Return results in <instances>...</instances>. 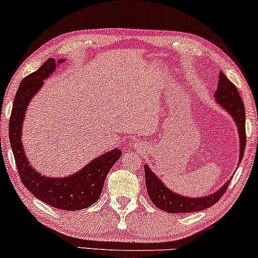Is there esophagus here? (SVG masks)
Returning <instances> with one entry per match:
<instances>
[{
  "label": "esophagus",
  "instance_id": "esophagus-1",
  "mask_svg": "<svg viewBox=\"0 0 258 258\" xmlns=\"http://www.w3.org/2000/svg\"><path fill=\"white\" fill-rule=\"evenodd\" d=\"M140 146H141V144H140L139 142H135V143H134V144H133L134 149H137V148H140Z\"/></svg>",
  "mask_w": 258,
  "mask_h": 258
}]
</instances>
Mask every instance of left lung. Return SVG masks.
<instances>
[{
	"instance_id": "1",
	"label": "left lung",
	"mask_w": 258,
	"mask_h": 258,
	"mask_svg": "<svg viewBox=\"0 0 258 258\" xmlns=\"http://www.w3.org/2000/svg\"><path fill=\"white\" fill-rule=\"evenodd\" d=\"M215 101L224 109L234 119L235 125L237 126L238 142H239V163H241L245 148V110L244 104L239 96L237 88L227 79L223 73H220L218 76V86L215 91ZM146 172V185L147 191L151 202L158 209L167 211L170 214H184L194 213L208 209L214 206L222 195L227 191V188L230 183V179L224 183L217 191L210 195L201 197H186L172 191L170 188L162 182V179L149 168V165H144Z\"/></svg>"
}]
</instances>
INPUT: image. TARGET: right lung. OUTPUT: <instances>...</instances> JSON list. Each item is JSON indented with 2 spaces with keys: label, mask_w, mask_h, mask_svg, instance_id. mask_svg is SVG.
I'll use <instances>...</instances> for the list:
<instances>
[{
  "label": "right lung",
  "mask_w": 258,
  "mask_h": 258,
  "mask_svg": "<svg viewBox=\"0 0 258 258\" xmlns=\"http://www.w3.org/2000/svg\"><path fill=\"white\" fill-rule=\"evenodd\" d=\"M66 58H49L36 72L20 83L12 116L9 119V140L16 167L24 186L42 202L61 210L75 211L93 206L100 199L109 170L121 157V149H112L102 154L80 170L66 177H49L36 171L24 153L22 144L23 122L27 108L43 86V81L55 73Z\"/></svg>",
  "instance_id": "add662e5"
}]
</instances>
